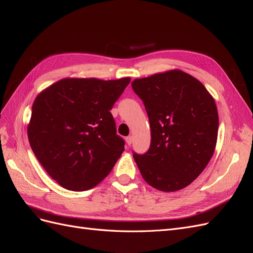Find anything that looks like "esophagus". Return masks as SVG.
Returning a JSON list of instances; mask_svg holds the SVG:
<instances>
[{
	"instance_id": "obj_1",
	"label": "esophagus",
	"mask_w": 253,
	"mask_h": 253,
	"mask_svg": "<svg viewBox=\"0 0 253 253\" xmlns=\"http://www.w3.org/2000/svg\"><path fill=\"white\" fill-rule=\"evenodd\" d=\"M126 142H127L128 145H131L132 142H133V138H132V135H129V136H127V138H126Z\"/></svg>"
}]
</instances>
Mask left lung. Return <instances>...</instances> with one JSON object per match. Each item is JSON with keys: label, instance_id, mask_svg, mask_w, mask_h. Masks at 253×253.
<instances>
[{"label": "left lung", "instance_id": "left-lung-1", "mask_svg": "<svg viewBox=\"0 0 253 253\" xmlns=\"http://www.w3.org/2000/svg\"><path fill=\"white\" fill-rule=\"evenodd\" d=\"M132 89L144 103L151 141L133 159L145 181L163 192L191 184L214 154L218 132L215 100L198 79L170 70L134 79Z\"/></svg>", "mask_w": 253, "mask_h": 253}]
</instances>
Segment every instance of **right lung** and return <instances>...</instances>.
<instances>
[{
  "mask_svg": "<svg viewBox=\"0 0 253 253\" xmlns=\"http://www.w3.org/2000/svg\"><path fill=\"white\" fill-rule=\"evenodd\" d=\"M129 83V77L64 78L36 97L28 141L43 169L64 189L94 187L124 151L110 110Z\"/></svg>",
  "mask_w": 253,
  "mask_h": 253,
  "instance_id": "right-lung-1",
  "label": "right lung"
}]
</instances>
